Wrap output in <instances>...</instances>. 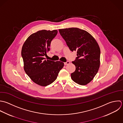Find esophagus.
Segmentation results:
<instances>
[{
	"label": "esophagus",
	"instance_id": "1",
	"mask_svg": "<svg viewBox=\"0 0 123 123\" xmlns=\"http://www.w3.org/2000/svg\"><path fill=\"white\" fill-rule=\"evenodd\" d=\"M69 63H70V62H69V61H67L66 62H65V63H64V65H67L69 64Z\"/></svg>",
	"mask_w": 123,
	"mask_h": 123
}]
</instances>
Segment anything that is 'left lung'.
Masks as SVG:
<instances>
[{
  "label": "left lung",
  "instance_id": "1",
  "mask_svg": "<svg viewBox=\"0 0 123 123\" xmlns=\"http://www.w3.org/2000/svg\"><path fill=\"white\" fill-rule=\"evenodd\" d=\"M60 35L71 51H76L77 57L72 61L75 71L71 74L76 83L85 85L97 73L100 64V49L92 36L87 31L77 28L59 29Z\"/></svg>",
  "mask_w": 123,
  "mask_h": 123
}]
</instances>
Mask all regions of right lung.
Listing matches in <instances>:
<instances>
[{
    "instance_id": "add662e5",
    "label": "right lung",
    "mask_w": 123,
    "mask_h": 123,
    "mask_svg": "<svg viewBox=\"0 0 123 123\" xmlns=\"http://www.w3.org/2000/svg\"><path fill=\"white\" fill-rule=\"evenodd\" d=\"M57 33V30L38 31L27 39L22 47L25 72L34 83L42 86L53 83L64 66L61 61L55 62L44 58L50 50L51 41Z\"/></svg>"
}]
</instances>
